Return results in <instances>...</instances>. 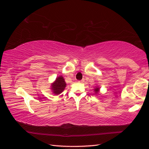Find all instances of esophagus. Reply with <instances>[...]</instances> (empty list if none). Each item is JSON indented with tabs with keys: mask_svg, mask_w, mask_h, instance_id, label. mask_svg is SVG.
Masks as SVG:
<instances>
[{
	"mask_svg": "<svg viewBox=\"0 0 149 149\" xmlns=\"http://www.w3.org/2000/svg\"><path fill=\"white\" fill-rule=\"evenodd\" d=\"M84 82V79H82V80H81V81H79V82H80V83H83Z\"/></svg>",
	"mask_w": 149,
	"mask_h": 149,
	"instance_id": "34e87169",
	"label": "esophagus"
}]
</instances>
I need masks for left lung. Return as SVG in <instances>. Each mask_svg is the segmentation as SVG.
Returning a JSON list of instances; mask_svg holds the SVG:
<instances>
[{"label":"left lung","mask_w":149,"mask_h":149,"mask_svg":"<svg viewBox=\"0 0 149 149\" xmlns=\"http://www.w3.org/2000/svg\"><path fill=\"white\" fill-rule=\"evenodd\" d=\"M98 91H99V88H97H97H96V89H94V92H95V93H96V94H97V93H98Z\"/></svg>","instance_id":"1"}]
</instances>
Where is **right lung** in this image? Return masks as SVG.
<instances>
[{
	"label": "right lung",
	"instance_id": "obj_1",
	"mask_svg": "<svg viewBox=\"0 0 149 149\" xmlns=\"http://www.w3.org/2000/svg\"><path fill=\"white\" fill-rule=\"evenodd\" d=\"M66 86V83L64 81V79L62 76L57 77L56 81L53 84L52 86V89L53 93L55 94H59L63 92Z\"/></svg>",
	"mask_w": 149,
	"mask_h": 149
}]
</instances>
